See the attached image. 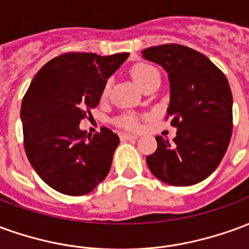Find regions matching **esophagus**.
Here are the masks:
<instances>
[{"label": "esophagus", "mask_w": 249, "mask_h": 249, "mask_svg": "<svg viewBox=\"0 0 249 249\" xmlns=\"http://www.w3.org/2000/svg\"><path fill=\"white\" fill-rule=\"evenodd\" d=\"M137 137H139L137 135H130V133H121V135H120V139H121V141L136 140Z\"/></svg>", "instance_id": "obj_1"}]
</instances>
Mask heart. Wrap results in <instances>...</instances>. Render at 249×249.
<instances>
[{
  "label": "heart",
  "instance_id": "heart-1",
  "mask_svg": "<svg viewBox=\"0 0 249 249\" xmlns=\"http://www.w3.org/2000/svg\"><path fill=\"white\" fill-rule=\"evenodd\" d=\"M130 76L135 80V82L141 88L144 89L145 87H148L149 84H152L156 80H160V73L157 71L155 66L149 65V64H144V62H140V64H136L130 68ZM107 89L108 87L105 85L103 89V94L107 93ZM120 124L123 125L124 128H128V129H136L139 128V121L136 117L130 116V114H126L124 117L120 119Z\"/></svg>",
  "mask_w": 249,
  "mask_h": 249
}]
</instances>
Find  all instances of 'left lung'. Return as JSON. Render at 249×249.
<instances>
[{
    "mask_svg": "<svg viewBox=\"0 0 249 249\" xmlns=\"http://www.w3.org/2000/svg\"><path fill=\"white\" fill-rule=\"evenodd\" d=\"M161 65L171 84L168 117L178 128L171 142L157 136L146 164L159 180L188 187L219 167L232 136V93L224 73L208 57L184 45L165 44L142 51Z\"/></svg>",
    "mask_w": 249,
    "mask_h": 249,
    "instance_id": "obj_1",
    "label": "left lung"
}]
</instances>
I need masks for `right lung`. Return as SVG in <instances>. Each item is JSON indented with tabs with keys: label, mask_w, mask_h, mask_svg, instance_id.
<instances>
[{
	"label": "right lung",
	"mask_w": 249,
	"mask_h": 249,
	"mask_svg": "<svg viewBox=\"0 0 249 249\" xmlns=\"http://www.w3.org/2000/svg\"><path fill=\"white\" fill-rule=\"evenodd\" d=\"M129 53H65L37 71L21 105L24 146L32 167L49 187L69 196L92 192L107 178L120 139L103 126L80 129L100 103L108 78Z\"/></svg>",
	"instance_id": "right-lung-1"
}]
</instances>
